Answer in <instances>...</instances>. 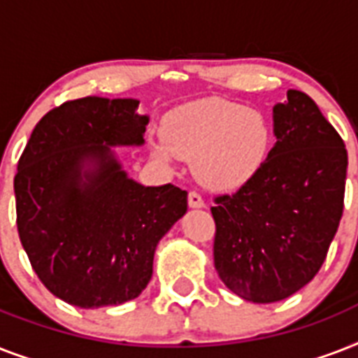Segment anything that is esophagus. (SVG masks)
<instances>
[{"label":"esophagus","instance_id":"obj_1","mask_svg":"<svg viewBox=\"0 0 358 358\" xmlns=\"http://www.w3.org/2000/svg\"><path fill=\"white\" fill-rule=\"evenodd\" d=\"M187 204H189V208H204V201L196 191H191L187 195Z\"/></svg>","mask_w":358,"mask_h":358}]
</instances>
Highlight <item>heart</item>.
I'll return each instance as SVG.
<instances>
[{
  "label": "heart",
  "instance_id": "obj_1",
  "mask_svg": "<svg viewBox=\"0 0 358 358\" xmlns=\"http://www.w3.org/2000/svg\"><path fill=\"white\" fill-rule=\"evenodd\" d=\"M156 156L193 162L195 178L212 191H236L264 167L271 148V126L258 109L223 98H206L174 109L163 122Z\"/></svg>",
  "mask_w": 358,
  "mask_h": 358
}]
</instances>
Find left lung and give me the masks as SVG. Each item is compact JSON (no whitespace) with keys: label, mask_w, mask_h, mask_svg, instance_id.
<instances>
[{"label":"left lung","mask_w":358,"mask_h":358,"mask_svg":"<svg viewBox=\"0 0 358 358\" xmlns=\"http://www.w3.org/2000/svg\"><path fill=\"white\" fill-rule=\"evenodd\" d=\"M286 96L260 173L212 208L219 278L252 303L286 299L316 277L344 210V141L308 94Z\"/></svg>","instance_id":"1"}]
</instances>
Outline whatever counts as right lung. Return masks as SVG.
I'll list each match as a JSON object with an SVG mask.
<instances>
[{"label":"right lung","mask_w":358,"mask_h":358,"mask_svg":"<svg viewBox=\"0 0 358 358\" xmlns=\"http://www.w3.org/2000/svg\"><path fill=\"white\" fill-rule=\"evenodd\" d=\"M134 98L87 96L38 120L14 176L20 241L42 284L80 308L122 305L152 278L159 239L187 212V191L143 185L117 146L145 145Z\"/></svg>","instance_id":"right-lung-1"}]
</instances>
